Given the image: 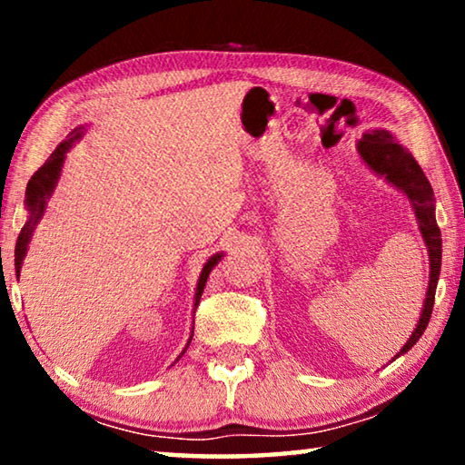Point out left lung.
Listing matches in <instances>:
<instances>
[{
    "instance_id": "8db88e82",
    "label": "left lung",
    "mask_w": 465,
    "mask_h": 465,
    "mask_svg": "<svg viewBox=\"0 0 465 465\" xmlns=\"http://www.w3.org/2000/svg\"><path fill=\"white\" fill-rule=\"evenodd\" d=\"M359 153L363 160L371 166L377 174H381L390 180L393 186H398L400 191H404L408 199L412 201L416 209V217H419L420 232L424 235V242L429 246L430 256V281L427 299H424V310L419 326L411 336L402 351L396 357L404 355L406 351H411L412 346L419 342L424 328L429 326L432 303H435V291L437 281L440 272V230L435 219V199H432V188L429 184L427 176L420 170L419 162L406 152V149L396 143L388 131H373L359 141Z\"/></svg>"
}]
</instances>
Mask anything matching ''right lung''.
Returning <instances> with one entry per match:
<instances>
[{"label":"right lung","instance_id":"right-lung-1","mask_svg":"<svg viewBox=\"0 0 465 465\" xmlns=\"http://www.w3.org/2000/svg\"><path fill=\"white\" fill-rule=\"evenodd\" d=\"M80 135H82V129L77 127L72 133V135H69L67 141H63V143L57 149H54L49 160H46L43 166L35 172V176L30 178V183L26 186V207H28L30 217H28V222L25 223V227H22V232L18 235V242H15V272H18V274H20V269H22V258H25V254H26L30 235H33V230H35V225L38 223V219L43 217L46 199H49V194L53 193V188H54V183H57L59 172H61V166H63V160H65L67 149L72 147L74 141L80 137ZM219 261H222V254H215V256H211L209 261H207V264L203 266V272H201V277H199V285H196L194 308L201 302L204 282H207V277H209L211 269H213V266ZM191 341H193V336H191ZM191 341H188V344H191ZM188 344H186V349H188ZM184 351H183V355H184Z\"/></svg>","mask_w":465,"mask_h":465}]
</instances>
